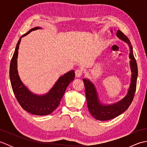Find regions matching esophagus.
I'll return each instance as SVG.
<instances>
[{
    "label": "esophagus",
    "instance_id": "1",
    "mask_svg": "<svg viewBox=\"0 0 147 147\" xmlns=\"http://www.w3.org/2000/svg\"><path fill=\"white\" fill-rule=\"evenodd\" d=\"M75 75H76V77H77V78H80V77L82 76V71L79 70V69L76 70L75 71Z\"/></svg>",
    "mask_w": 147,
    "mask_h": 147
}]
</instances>
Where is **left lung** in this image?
<instances>
[{"label": "left lung", "mask_w": 147, "mask_h": 147, "mask_svg": "<svg viewBox=\"0 0 147 147\" xmlns=\"http://www.w3.org/2000/svg\"><path fill=\"white\" fill-rule=\"evenodd\" d=\"M111 32L112 33L113 31L111 30ZM117 36L122 41L127 43L129 48V65L131 72L130 85L124 97L117 102L107 104H104L100 100L97 90L91 80L88 78H84L83 80L85 87V95L88 111L92 116L96 120H110L123 114L131 104L136 91V81L138 78V67L133 55V47L129 40L120 30L117 31Z\"/></svg>", "instance_id": "left-lung-1"}]
</instances>
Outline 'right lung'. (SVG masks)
Listing matches in <instances>:
<instances>
[{
	"label": "right lung",
	"instance_id": "obj_1",
	"mask_svg": "<svg viewBox=\"0 0 147 147\" xmlns=\"http://www.w3.org/2000/svg\"><path fill=\"white\" fill-rule=\"evenodd\" d=\"M42 29L35 27L20 37L11 59L9 69L12 90L19 104L26 111L36 115H45L51 114L59 106L67 86L75 78L74 71L71 70L61 76L49 91L45 94L33 93L22 82L18 74V56L21 38L32 31Z\"/></svg>",
	"mask_w": 147,
	"mask_h": 147
}]
</instances>
